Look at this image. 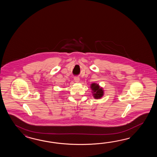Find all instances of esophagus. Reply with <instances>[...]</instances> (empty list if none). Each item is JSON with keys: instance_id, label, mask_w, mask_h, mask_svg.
I'll list each match as a JSON object with an SVG mask.
<instances>
[{"instance_id": "esophagus-1", "label": "esophagus", "mask_w": 157, "mask_h": 157, "mask_svg": "<svg viewBox=\"0 0 157 157\" xmlns=\"http://www.w3.org/2000/svg\"><path fill=\"white\" fill-rule=\"evenodd\" d=\"M74 80L76 82H80V78L78 77H75Z\"/></svg>"}]
</instances>
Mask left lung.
Returning <instances> with one entry per match:
<instances>
[{
  "instance_id": "left-lung-1",
  "label": "left lung",
  "mask_w": 157,
  "mask_h": 157,
  "mask_svg": "<svg viewBox=\"0 0 157 157\" xmlns=\"http://www.w3.org/2000/svg\"><path fill=\"white\" fill-rule=\"evenodd\" d=\"M90 88L92 90L91 93L93 94V97L96 99H100L104 95L103 88L99 86V84L96 83H91L90 85Z\"/></svg>"
}]
</instances>
